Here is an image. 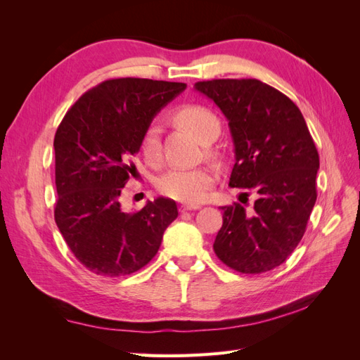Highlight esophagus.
I'll list each match as a JSON object with an SVG mask.
<instances>
[{
    "mask_svg": "<svg viewBox=\"0 0 360 360\" xmlns=\"http://www.w3.org/2000/svg\"><path fill=\"white\" fill-rule=\"evenodd\" d=\"M197 209H200V205H192V204H183V205H180V207H179V210H180L181 213H184V212H191V210H197Z\"/></svg>",
    "mask_w": 360,
    "mask_h": 360,
    "instance_id": "34e87169",
    "label": "esophagus"
}]
</instances>
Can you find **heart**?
<instances>
[{
  "mask_svg": "<svg viewBox=\"0 0 360 360\" xmlns=\"http://www.w3.org/2000/svg\"><path fill=\"white\" fill-rule=\"evenodd\" d=\"M174 118L197 136L201 143H207L219 135L221 123L217 117L201 105H184L174 112ZM141 153L150 165H158L160 160V130L158 124H148L141 136ZM216 181V171L212 167L174 168L159 180V192L163 197L186 204L202 202Z\"/></svg>",
  "mask_w": 360,
  "mask_h": 360,
  "instance_id": "obj_1",
  "label": "heart"
}]
</instances>
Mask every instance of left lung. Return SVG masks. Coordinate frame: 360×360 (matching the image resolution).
<instances>
[{
    "instance_id": "obj_1",
    "label": "left lung",
    "mask_w": 360,
    "mask_h": 360,
    "mask_svg": "<svg viewBox=\"0 0 360 360\" xmlns=\"http://www.w3.org/2000/svg\"><path fill=\"white\" fill-rule=\"evenodd\" d=\"M228 120L236 163L230 186L254 191V210L221 207L222 226L213 249L240 274L281 266L307 230L317 200L319 151L299 108L258 79H213L195 84Z\"/></svg>"
}]
</instances>
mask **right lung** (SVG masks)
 Here are the masks:
<instances>
[{"label": "right lung", "mask_w": 360, "mask_h": 360, "mask_svg": "<svg viewBox=\"0 0 360 360\" xmlns=\"http://www.w3.org/2000/svg\"><path fill=\"white\" fill-rule=\"evenodd\" d=\"M184 89L183 82L108 79L82 94L57 129L53 216L76 259L96 275L126 276L143 269L179 216L169 198L124 213L120 195L136 176L134 158L144 129Z\"/></svg>", "instance_id": "obj_1"}]
</instances>
